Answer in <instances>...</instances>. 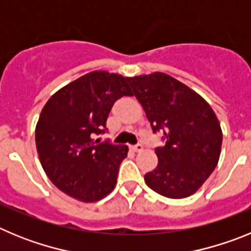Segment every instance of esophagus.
Here are the masks:
<instances>
[{
    "label": "esophagus",
    "mask_w": 251,
    "mask_h": 251,
    "mask_svg": "<svg viewBox=\"0 0 251 251\" xmlns=\"http://www.w3.org/2000/svg\"><path fill=\"white\" fill-rule=\"evenodd\" d=\"M130 150H132L133 152H141V151L143 150V146H142L141 143H138V145L130 146Z\"/></svg>",
    "instance_id": "esophagus-1"
}]
</instances>
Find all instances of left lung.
Masks as SVG:
<instances>
[{"instance_id":"obj_1","label":"left lung","mask_w":251,"mask_h":251,"mask_svg":"<svg viewBox=\"0 0 251 251\" xmlns=\"http://www.w3.org/2000/svg\"><path fill=\"white\" fill-rule=\"evenodd\" d=\"M145 109L153 133L165 145L157 147L158 165L145 175L153 191L183 199L201 187L216 167L223 132L207 101L185 84L163 73L126 77Z\"/></svg>"}]
</instances>
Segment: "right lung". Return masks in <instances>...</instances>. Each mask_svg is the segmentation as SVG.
<instances>
[{
    "mask_svg": "<svg viewBox=\"0 0 251 251\" xmlns=\"http://www.w3.org/2000/svg\"><path fill=\"white\" fill-rule=\"evenodd\" d=\"M132 97L126 77L93 72L55 93L41 110L35 138L45 174L59 190L84 202L110 194L128 147L95 139L106 132L113 104Z\"/></svg>",
    "mask_w": 251,
    "mask_h": 251,
    "instance_id": "add662e5",
    "label": "right lung"
}]
</instances>
